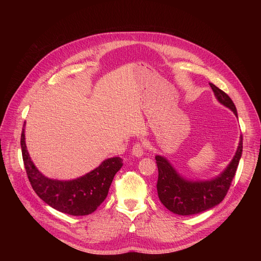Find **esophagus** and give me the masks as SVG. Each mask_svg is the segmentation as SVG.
I'll list each match as a JSON object with an SVG mask.
<instances>
[{
	"label": "esophagus",
	"instance_id": "esophagus-1",
	"mask_svg": "<svg viewBox=\"0 0 261 261\" xmlns=\"http://www.w3.org/2000/svg\"><path fill=\"white\" fill-rule=\"evenodd\" d=\"M144 145L143 144H136L135 146L133 147V150H132V153L133 155H135L137 158H140L144 155Z\"/></svg>",
	"mask_w": 261,
	"mask_h": 261
}]
</instances>
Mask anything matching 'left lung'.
<instances>
[{
  "label": "left lung",
  "instance_id": "8db88e82",
  "mask_svg": "<svg viewBox=\"0 0 261 261\" xmlns=\"http://www.w3.org/2000/svg\"><path fill=\"white\" fill-rule=\"evenodd\" d=\"M209 85L219 103L230 109L238 117V111L232 99L217 86ZM242 151L243 136L241 135L233 159L219 175L209 179L186 178L179 174L167 158L155 154V162L159 171L156 191L160 201L168 210L179 216L198 215L218 206L230 188L242 158Z\"/></svg>",
  "mask_w": 261,
  "mask_h": 261
}]
</instances>
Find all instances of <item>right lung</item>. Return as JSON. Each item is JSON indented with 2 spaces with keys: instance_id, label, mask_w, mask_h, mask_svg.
Masks as SVG:
<instances>
[{
  "instance_id": "right-lung-1",
  "label": "right lung",
  "mask_w": 261,
  "mask_h": 261,
  "mask_svg": "<svg viewBox=\"0 0 261 261\" xmlns=\"http://www.w3.org/2000/svg\"><path fill=\"white\" fill-rule=\"evenodd\" d=\"M23 124L20 146L22 160L31 186L50 207L70 216L90 215L107 198L114 175L123 167L120 156L109 158L99 167L73 179H54L43 175L31 160L26 146Z\"/></svg>"
}]
</instances>
